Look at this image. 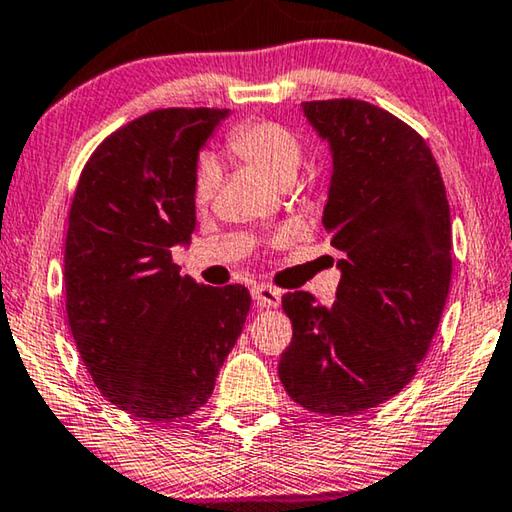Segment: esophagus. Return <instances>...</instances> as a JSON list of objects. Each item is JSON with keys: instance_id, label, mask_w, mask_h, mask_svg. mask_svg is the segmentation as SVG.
<instances>
[{"instance_id": "esophagus-1", "label": "esophagus", "mask_w": 512, "mask_h": 512, "mask_svg": "<svg viewBox=\"0 0 512 512\" xmlns=\"http://www.w3.org/2000/svg\"><path fill=\"white\" fill-rule=\"evenodd\" d=\"M253 298L259 307H278L280 305V291H275L269 285H255Z\"/></svg>"}]
</instances>
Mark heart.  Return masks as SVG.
<instances>
[{
	"label": "heart",
	"mask_w": 512,
	"mask_h": 512,
	"mask_svg": "<svg viewBox=\"0 0 512 512\" xmlns=\"http://www.w3.org/2000/svg\"><path fill=\"white\" fill-rule=\"evenodd\" d=\"M227 152L243 164L255 168L257 173L269 177L275 184H289L298 175L303 164V143L289 127L271 120H250L241 123L227 134ZM218 182L216 166L202 161L193 186L196 205L205 207L214 196Z\"/></svg>",
	"instance_id": "b5f03b06"
}]
</instances>
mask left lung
I'll return each instance as SVG.
<instances>
[{
  "label": "left lung",
  "mask_w": 512,
  "mask_h": 512,
  "mask_svg": "<svg viewBox=\"0 0 512 512\" xmlns=\"http://www.w3.org/2000/svg\"><path fill=\"white\" fill-rule=\"evenodd\" d=\"M328 143L321 223L342 250L337 300L282 296L294 337L278 373L310 412L351 417L410 383L440 326L451 285V214L426 141L362 100L300 104Z\"/></svg>",
  "instance_id": "left-lung-1"
}]
</instances>
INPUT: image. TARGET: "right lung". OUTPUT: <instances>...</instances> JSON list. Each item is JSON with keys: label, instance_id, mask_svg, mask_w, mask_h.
Wrapping results in <instances>:
<instances>
[{"label": "right lung", "instance_id": "right-lung-1", "mask_svg": "<svg viewBox=\"0 0 512 512\" xmlns=\"http://www.w3.org/2000/svg\"><path fill=\"white\" fill-rule=\"evenodd\" d=\"M230 109H159L113 132L81 170L66 237V310L97 389L175 421L214 392L250 310L241 285L180 275L196 230L198 154Z\"/></svg>", "mask_w": 512, "mask_h": 512}]
</instances>
